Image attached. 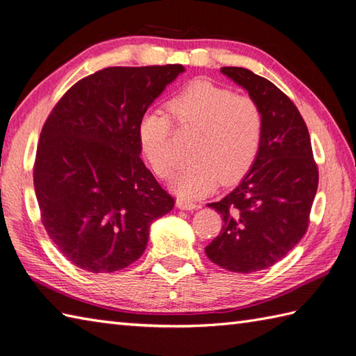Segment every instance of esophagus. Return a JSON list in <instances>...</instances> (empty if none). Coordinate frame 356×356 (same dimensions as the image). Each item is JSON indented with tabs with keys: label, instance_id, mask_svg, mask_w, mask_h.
Returning a JSON list of instances; mask_svg holds the SVG:
<instances>
[{
	"label": "esophagus",
	"instance_id": "esophagus-1",
	"mask_svg": "<svg viewBox=\"0 0 356 356\" xmlns=\"http://www.w3.org/2000/svg\"><path fill=\"white\" fill-rule=\"evenodd\" d=\"M176 205H177V208L185 209V211H193V209H195V208H199L197 203L190 202V200H186V199H177Z\"/></svg>",
	"mask_w": 356,
	"mask_h": 356
}]
</instances>
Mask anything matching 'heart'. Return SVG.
<instances>
[{
  "label": "heart",
  "mask_w": 356,
  "mask_h": 356,
  "mask_svg": "<svg viewBox=\"0 0 356 356\" xmlns=\"http://www.w3.org/2000/svg\"><path fill=\"white\" fill-rule=\"evenodd\" d=\"M166 107L180 130L195 131L188 148L191 162L172 180L180 197H203L218 182H238L251 170L264 133L263 111L252 97L197 79L174 95ZM172 131L171 118L163 111L149 110L139 119L140 149L161 179H168L176 166Z\"/></svg>",
  "instance_id": "obj_1"
}]
</instances>
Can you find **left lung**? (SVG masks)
<instances>
[{
	"label": "left lung",
	"instance_id": "8db88e82",
	"mask_svg": "<svg viewBox=\"0 0 356 356\" xmlns=\"http://www.w3.org/2000/svg\"><path fill=\"white\" fill-rule=\"evenodd\" d=\"M259 102L264 118L261 148L236 190L208 203L223 226L205 248L208 259L251 274L280 261L305 236L318 188V166L298 108L266 78L241 67L220 70Z\"/></svg>",
	"mask_w": 356,
	"mask_h": 356
}]
</instances>
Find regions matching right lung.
<instances>
[{
	"mask_svg": "<svg viewBox=\"0 0 356 356\" xmlns=\"http://www.w3.org/2000/svg\"><path fill=\"white\" fill-rule=\"evenodd\" d=\"M185 69L108 67L53 107L38 142L33 185L41 222L67 260L93 274L130 266L149 225L174 197L140 159L139 119Z\"/></svg>",
	"mask_w": 356,
	"mask_h": 356,
	"instance_id": "1",
	"label": "right lung"
}]
</instances>
